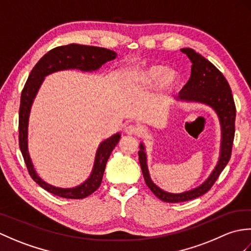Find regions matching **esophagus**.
Listing matches in <instances>:
<instances>
[{
    "instance_id": "esophagus-1",
    "label": "esophagus",
    "mask_w": 251,
    "mask_h": 251,
    "mask_svg": "<svg viewBox=\"0 0 251 251\" xmlns=\"http://www.w3.org/2000/svg\"><path fill=\"white\" fill-rule=\"evenodd\" d=\"M139 127H137L134 124H129L125 127V132L127 135H138L139 134Z\"/></svg>"
}]
</instances>
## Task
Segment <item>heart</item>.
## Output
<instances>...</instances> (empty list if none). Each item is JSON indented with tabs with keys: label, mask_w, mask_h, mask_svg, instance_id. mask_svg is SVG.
<instances>
[{
	"label": "heart",
	"mask_w": 251,
	"mask_h": 251,
	"mask_svg": "<svg viewBox=\"0 0 251 251\" xmlns=\"http://www.w3.org/2000/svg\"><path fill=\"white\" fill-rule=\"evenodd\" d=\"M138 81L143 85H153L158 81L159 87L169 89L178 83L179 74L174 69H165L162 66H151L139 73Z\"/></svg>",
	"instance_id": "1"
}]
</instances>
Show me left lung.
<instances>
[{"instance_id":"8db88e82","label":"left lung","mask_w":251,"mask_h":251,"mask_svg":"<svg viewBox=\"0 0 251 251\" xmlns=\"http://www.w3.org/2000/svg\"><path fill=\"white\" fill-rule=\"evenodd\" d=\"M181 51L184 52L192 62L191 76L188 83L180 90L179 96L176 99L204 103L211 106L216 111L221 125V152L219 162L204 183L191 191H186L180 194H174L161 190L152 182L148 170L145 146L141 143L140 151L138 152V154H139V162L146 183L154 195L166 202L191 201L209 191L230 161L234 134H235L236 108L235 103H234L231 87L226 77L209 60L197 54L195 50L191 49H182Z\"/></svg>"}]
</instances>
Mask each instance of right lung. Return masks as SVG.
Wrapping results in <instances>:
<instances>
[{
	"label": "right lung",
	"instance_id": "obj_1",
	"mask_svg": "<svg viewBox=\"0 0 251 251\" xmlns=\"http://www.w3.org/2000/svg\"><path fill=\"white\" fill-rule=\"evenodd\" d=\"M115 58V51L102 49V47L79 44L59 46L52 49L41 58L39 62L32 69L30 75L26 79L20 98L19 148L21 153H23L25 163L31 178L50 193L63 197V199L72 200L85 199V197L94 193L101 184L106 162H108L113 149L119 143L121 135L116 134L112 136L99 146L97 153H96L92 175L89 176V178L84 183L72 189H61L52 186L46 183L45 181L37 176L28 152L29 114L35 96L44 81V77L52 72L68 70V69H77V70L81 71H95L98 70L106 61L113 60Z\"/></svg>",
	"mask_w": 251,
	"mask_h": 251
}]
</instances>
